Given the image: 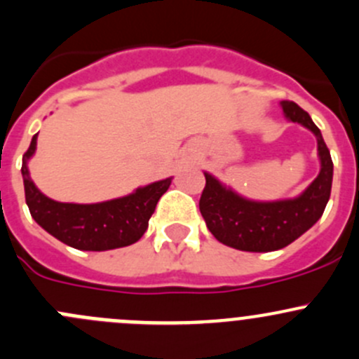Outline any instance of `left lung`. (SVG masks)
Returning <instances> with one entry per match:
<instances>
[{
  "label": "left lung",
  "instance_id": "1",
  "mask_svg": "<svg viewBox=\"0 0 359 359\" xmlns=\"http://www.w3.org/2000/svg\"><path fill=\"white\" fill-rule=\"evenodd\" d=\"M285 118L311 130L318 142L320 173L295 198L255 201L241 196L229 186L205 172L206 186L200 200V212L210 233L231 248L243 252H274L302 236L323 215L330 200L334 163L320 128L302 107L281 100Z\"/></svg>",
  "mask_w": 359,
  "mask_h": 359
}]
</instances>
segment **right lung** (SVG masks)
<instances>
[{
  "label": "right lung",
  "mask_w": 359,
  "mask_h": 359,
  "mask_svg": "<svg viewBox=\"0 0 359 359\" xmlns=\"http://www.w3.org/2000/svg\"><path fill=\"white\" fill-rule=\"evenodd\" d=\"M38 133L22 158L25 203L32 219L62 243L76 250L104 252L135 243L149 226L159 198L172 184V177L137 187L132 194L102 203H60L45 196L32 182L27 163L36 153Z\"/></svg>",
  "instance_id": "obj_1"
}]
</instances>
